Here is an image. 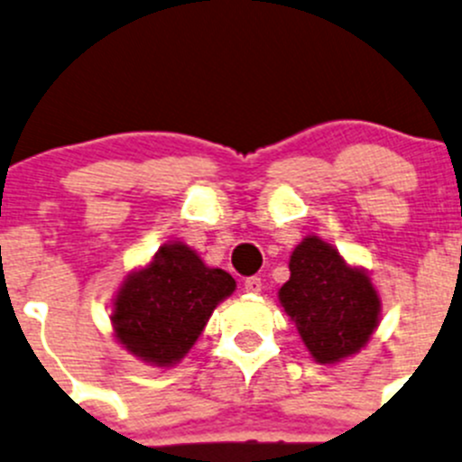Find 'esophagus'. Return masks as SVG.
<instances>
[{
    "mask_svg": "<svg viewBox=\"0 0 462 462\" xmlns=\"http://www.w3.org/2000/svg\"><path fill=\"white\" fill-rule=\"evenodd\" d=\"M261 286H263V283H261V277H248L244 283L245 292H253V295H259Z\"/></svg>",
    "mask_w": 462,
    "mask_h": 462,
    "instance_id": "obj_1",
    "label": "esophagus"
}]
</instances>
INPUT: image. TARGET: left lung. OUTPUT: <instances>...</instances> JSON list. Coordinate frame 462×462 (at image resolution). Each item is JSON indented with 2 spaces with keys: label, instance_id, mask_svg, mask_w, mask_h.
I'll list each match as a JSON object with an SVG mask.
<instances>
[{
  "label": "left lung",
  "instance_id": "1",
  "mask_svg": "<svg viewBox=\"0 0 462 462\" xmlns=\"http://www.w3.org/2000/svg\"><path fill=\"white\" fill-rule=\"evenodd\" d=\"M291 279L279 291L286 315L319 365L360 351L380 321V297L369 274L351 268L318 236H306L291 254Z\"/></svg>",
  "mask_w": 462,
  "mask_h": 462
}]
</instances>
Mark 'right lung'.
Segmentation results:
<instances>
[{"instance_id":"1","label":"right lung","mask_w":462,"mask_h":462,"mask_svg":"<svg viewBox=\"0 0 462 462\" xmlns=\"http://www.w3.org/2000/svg\"><path fill=\"white\" fill-rule=\"evenodd\" d=\"M235 286L226 270L208 268L185 244H165L120 286L111 313L116 337L149 365H176Z\"/></svg>"}]
</instances>
